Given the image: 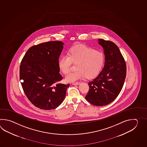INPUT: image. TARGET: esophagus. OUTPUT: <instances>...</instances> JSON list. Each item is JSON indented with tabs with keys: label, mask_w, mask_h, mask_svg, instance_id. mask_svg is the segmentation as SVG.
Returning a JSON list of instances; mask_svg holds the SVG:
<instances>
[{
	"label": "esophagus",
	"mask_w": 147,
	"mask_h": 147,
	"mask_svg": "<svg viewBox=\"0 0 147 147\" xmlns=\"http://www.w3.org/2000/svg\"><path fill=\"white\" fill-rule=\"evenodd\" d=\"M80 82H72V84L73 85H78V84H80Z\"/></svg>",
	"instance_id": "esophagus-1"
}]
</instances>
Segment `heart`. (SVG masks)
<instances>
[{"label": "heart", "mask_w": 147, "mask_h": 147, "mask_svg": "<svg viewBox=\"0 0 147 147\" xmlns=\"http://www.w3.org/2000/svg\"><path fill=\"white\" fill-rule=\"evenodd\" d=\"M105 61L103 53L92 47L85 45H77L68 52V56H60L58 61L60 71L66 74L70 70L72 63L77 69L65 76L66 81L74 82L86 77L90 79L99 74Z\"/></svg>", "instance_id": "b5f03b06"}]
</instances>
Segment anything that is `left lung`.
Segmentation results:
<instances>
[{
  "label": "left lung",
  "instance_id": "8db88e82",
  "mask_svg": "<svg viewBox=\"0 0 147 147\" xmlns=\"http://www.w3.org/2000/svg\"><path fill=\"white\" fill-rule=\"evenodd\" d=\"M105 55V64L100 74L88 84V101L96 106L112 102L122 90L127 73L126 63L119 48L112 41L99 40Z\"/></svg>",
  "mask_w": 147,
  "mask_h": 147
}]
</instances>
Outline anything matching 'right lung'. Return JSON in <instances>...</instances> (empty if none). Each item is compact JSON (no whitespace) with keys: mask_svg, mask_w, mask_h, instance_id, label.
I'll use <instances>...</instances> for the list:
<instances>
[{"mask_svg":"<svg viewBox=\"0 0 147 147\" xmlns=\"http://www.w3.org/2000/svg\"><path fill=\"white\" fill-rule=\"evenodd\" d=\"M63 45L51 41L30 47L19 68L20 80L26 97L34 106L43 110L56 108L63 102L70 84L60 82L58 61Z\"/></svg>","mask_w":147,"mask_h":147,"instance_id":"right-lung-1","label":"right lung"}]
</instances>
